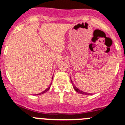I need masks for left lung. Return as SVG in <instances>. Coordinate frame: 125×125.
<instances>
[{
  "label": "left lung",
  "mask_w": 125,
  "mask_h": 125,
  "mask_svg": "<svg viewBox=\"0 0 125 125\" xmlns=\"http://www.w3.org/2000/svg\"><path fill=\"white\" fill-rule=\"evenodd\" d=\"M71 82H72V80H71ZM72 85H73V89H75V91H76V92H78V93H79L83 94H90V93H85V92L82 91H81V90L78 89V88L76 87V86L74 85H73V83H72Z\"/></svg>",
  "instance_id": "left-lung-1"
}]
</instances>
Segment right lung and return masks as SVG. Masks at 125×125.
<instances>
[{"label": "right lung", "mask_w": 125, "mask_h": 125, "mask_svg": "<svg viewBox=\"0 0 125 125\" xmlns=\"http://www.w3.org/2000/svg\"><path fill=\"white\" fill-rule=\"evenodd\" d=\"M51 85H52V84H51ZM49 88H50V87H48V88H47V89H45V91H43V92H42V93H39V94H37V95H38V94H42L44 93H46V92H47V91H48V90L49 89Z\"/></svg>", "instance_id": "right-lung-1"}]
</instances>
